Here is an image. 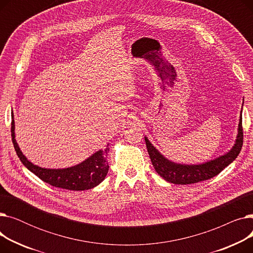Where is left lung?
I'll list each match as a JSON object with an SVG mask.
<instances>
[{
  "instance_id": "left-lung-1",
  "label": "left lung",
  "mask_w": 253,
  "mask_h": 253,
  "mask_svg": "<svg viewBox=\"0 0 253 253\" xmlns=\"http://www.w3.org/2000/svg\"><path fill=\"white\" fill-rule=\"evenodd\" d=\"M145 144L151 158L152 164L157 173L163 177L166 181L175 184H191L199 181H203L214 177L230 165L240 154L243 145V127H242V114L239 122L238 135L233 149L225 155L206 162L200 165H181L167 160L159 153L147 137H144Z\"/></svg>"
}]
</instances>
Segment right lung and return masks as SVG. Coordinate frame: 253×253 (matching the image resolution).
<instances>
[{
    "label": "right lung",
    "instance_id": "right-lung-1",
    "mask_svg": "<svg viewBox=\"0 0 253 253\" xmlns=\"http://www.w3.org/2000/svg\"><path fill=\"white\" fill-rule=\"evenodd\" d=\"M11 136L14 149L21 163L36 174L40 179L49 183L53 187L70 190V191H84L98 185L108 174L109 164L106 162V156L110 149L100 150L92 155L87 160L74 167L65 169H46L34 165L26 159L15 140L14 134V120L11 122Z\"/></svg>",
    "mask_w": 253,
    "mask_h": 253
}]
</instances>
